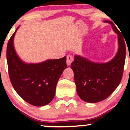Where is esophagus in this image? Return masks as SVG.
<instances>
[{
    "instance_id": "34e87169",
    "label": "esophagus",
    "mask_w": 130,
    "mask_h": 130,
    "mask_svg": "<svg viewBox=\"0 0 130 130\" xmlns=\"http://www.w3.org/2000/svg\"><path fill=\"white\" fill-rule=\"evenodd\" d=\"M73 61V58L71 55H68L67 57V64L68 65H71V62Z\"/></svg>"
}]
</instances>
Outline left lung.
I'll return each mask as SVG.
<instances>
[{"label":"left lung","instance_id":"left-lung-1","mask_svg":"<svg viewBox=\"0 0 130 130\" xmlns=\"http://www.w3.org/2000/svg\"><path fill=\"white\" fill-rule=\"evenodd\" d=\"M113 30L117 34V53L106 63H96L75 55L71 68L74 72L76 92L80 98L88 103H97L106 99L120 84L125 65L126 46L121 33L110 21Z\"/></svg>","mask_w":130,"mask_h":130}]
</instances>
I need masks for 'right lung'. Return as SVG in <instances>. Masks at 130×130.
<instances>
[{"label": "right lung", "instance_id": "obj_1", "mask_svg": "<svg viewBox=\"0 0 130 130\" xmlns=\"http://www.w3.org/2000/svg\"><path fill=\"white\" fill-rule=\"evenodd\" d=\"M18 28L7 45L9 76L14 89L24 100L35 106H43L54 97L58 80L67 67V57L37 63L24 62L18 56L14 47V37Z\"/></svg>", "mask_w": 130, "mask_h": 130}]
</instances>
